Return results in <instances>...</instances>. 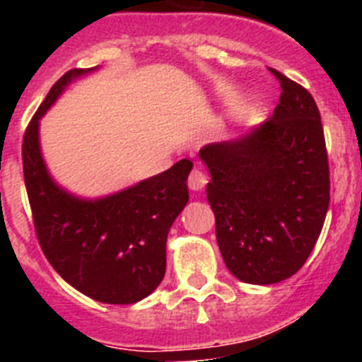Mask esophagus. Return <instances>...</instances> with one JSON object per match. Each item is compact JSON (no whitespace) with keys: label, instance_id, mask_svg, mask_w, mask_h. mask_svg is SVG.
Masks as SVG:
<instances>
[{"label":"esophagus","instance_id":"1","mask_svg":"<svg viewBox=\"0 0 362 362\" xmlns=\"http://www.w3.org/2000/svg\"><path fill=\"white\" fill-rule=\"evenodd\" d=\"M206 183H209V177H206V174L201 170L199 166H194L190 172V175H188V188L194 192H199V190H203L204 185Z\"/></svg>","mask_w":362,"mask_h":362}]
</instances>
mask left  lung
<instances>
[{
	"mask_svg": "<svg viewBox=\"0 0 362 362\" xmlns=\"http://www.w3.org/2000/svg\"><path fill=\"white\" fill-rule=\"evenodd\" d=\"M274 116L238 141L199 150L225 264L238 279L274 284L305 264L330 204V166L312 94L276 69Z\"/></svg>",
	"mask_w": 362,
	"mask_h": 362,
	"instance_id": "8db88e82",
	"label": "left lung"
}]
</instances>
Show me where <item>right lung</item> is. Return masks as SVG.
<instances>
[{"label":"right lung","mask_w":362,"mask_h":362,"mask_svg":"<svg viewBox=\"0 0 362 362\" xmlns=\"http://www.w3.org/2000/svg\"><path fill=\"white\" fill-rule=\"evenodd\" d=\"M57 79L23 136V177L37 241L54 270L74 288L107 305H132L158 288L166 270V238L188 201L192 163L181 159L136 187L85 201L57 187L40 152V117L66 83Z\"/></svg>","instance_id":"right-lung-1"}]
</instances>
